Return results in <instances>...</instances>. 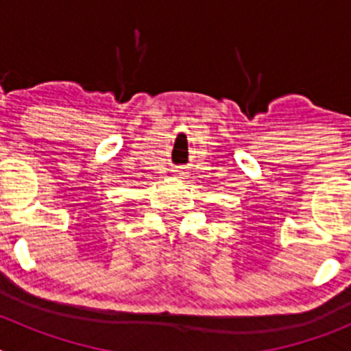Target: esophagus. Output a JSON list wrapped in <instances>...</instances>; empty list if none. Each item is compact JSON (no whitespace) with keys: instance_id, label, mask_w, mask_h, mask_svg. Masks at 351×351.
<instances>
[{"instance_id":"esophagus-1","label":"esophagus","mask_w":351,"mask_h":351,"mask_svg":"<svg viewBox=\"0 0 351 351\" xmlns=\"http://www.w3.org/2000/svg\"><path fill=\"white\" fill-rule=\"evenodd\" d=\"M176 173H179V176H182V173H184V169H178V170H176Z\"/></svg>"}]
</instances>
